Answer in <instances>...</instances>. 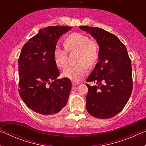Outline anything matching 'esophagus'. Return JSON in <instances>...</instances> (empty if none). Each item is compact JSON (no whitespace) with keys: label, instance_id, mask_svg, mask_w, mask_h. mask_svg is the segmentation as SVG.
<instances>
[{"label":"esophagus","instance_id":"1","mask_svg":"<svg viewBox=\"0 0 146 146\" xmlns=\"http://www.w3.org/2000/svg\"><path fill=\"white\" fill-rule=\"evenodd\" d=\"M78 82H72V85L73 86H76V85H78Z\"/></svg>","mask_w":146,"mask_h":146}]
</instances>
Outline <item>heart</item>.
<instances>
[{"label": "heart", "mask_w": 146, "mask_h": 146, "mask_svg": "<svg viewBox=\"0 0 146 146\" xmlns=\"http://www.w3.org/2000/svg\"><path fill=\"white\" fill-rule=\"evenodd\" d=\"M63 48L56 46L54 51V58L58 68L65 69L68 66V51L78 53L76 65L68 68L64 71L63 76L73 81H78L87 75L88 66L97 63L100 55V49L96 42L91 40L88 35L73 33L64 41Z\"/></svg>", "instance_id": "b5f03b06"}]
</instances>
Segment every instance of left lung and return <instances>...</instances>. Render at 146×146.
I'll use <instances>...</instances> for the list:
<instances>
[{
	"label": "left lung",
	"instance_id": "obj_1",
	"mask_svg": "<svg viewBox=\"0 0 146 146\" xmlns=\"http://www.w3.org/2000/svg\"><path fill=\"white\" fill-rule=\"evenodd\" d=\"M100 46L99 61L86 79V110L93 117H114L125 107L133 90L131 62L127 49L115 35L102 28L80 26Z\"/></svg>",
	"mask_w": 146,
	"mask_h": 146
}]
</instances>
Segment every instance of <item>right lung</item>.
<instances>
[{
    "label": "right lung",
    "mask_w": 146,
    "mask_h": 146,
    "mask_svg": "<svg viewBox=\"0 0 146 146\" xmlns=\"http://www.w3.org/2000/svg\"><path fill=\"white\" fill-rule=\"evenodd\" d=\"M71 29L53 26L40 29L22 48L19 57V93L28 107L44 116L54 115L67 104L71 89L68 78L60 73L54 58L59 38Z\"/></svg>",
    "instance_id": "add662e5"
}]
</instances>
